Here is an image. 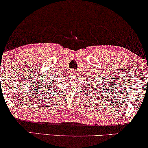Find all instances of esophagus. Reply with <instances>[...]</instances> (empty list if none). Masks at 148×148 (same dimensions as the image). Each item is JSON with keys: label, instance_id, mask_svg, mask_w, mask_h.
Instances as JSON below:
<instances>
[{"label": "esophagus", "instance_id": "esophagus-1", "mask_svg": "<svg viewBox=\"0 0 148 148\" xmlns=\"http://www.w3.org/2000/svg\"><path fill=\"white\" fill-rule=\"evenodd\" d=\"M71 73H72V75H75V71L72 70V71H71Z\"/></svg>", "mask_w": 148, "mask_h": 148}]
</instances>
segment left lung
Returning a JSON list of instances; mask_svg holds the SVG:
<instances>
[{
	"label": "left lung",
	"instance_id": "8db88e82",
	"mask_svg": "<svg viewBox=\"0 0 148 148\" xmlns=\"http://www.w3.org/2000/svg\"><path fill=\"white\" fill-rule=\"evenodd\" d=\"M94 79H95V78H94ZM90 80H91V81H90V83H91V85H92V78H91V79H90ZM89 86H90V84H88ZM91 88H92V87H91ZM92 88H93V87H92ZM98 88H99V87H97V89H98ZM100 88H101V87H100ZM95 90H97V89H95ZM100 91H101V90H100ZM89 92H90V91H89ZM93 93H95V92H93Z\"/></svg>",
	"mask_w": 148,
	"mask_h": 148
}]
</instances>
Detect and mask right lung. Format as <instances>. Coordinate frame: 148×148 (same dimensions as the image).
<instances>
[{
	"label": "right lung",
	"mask_w": 148,
	"mask_h": 148,
	"mask_svg": "<svg viewBox=\"0 0 148 148\" xmlns=\"http://www.w3.org/2000/svg\"><path fill=\"white\" fill-rule=\"evenodd\" d=\"M55 80L53 79L52 82L49 81V78H47V79H45L42 81V88L45 90V91H47L49 90H51V88H52L53 87H54V86H56V84L54 82Z\"/></svg>",
	"instance_id": "obj_1"
}]
</instances>
